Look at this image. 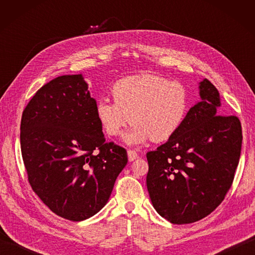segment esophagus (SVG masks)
Masks as SVG:
<instances>
[{
	"instance_id": "obj_1",
	"label": "esophagus",
	"mask_w": 255,
	"mask_h": 255,
	"mask_svg": "<svg viewBox=\"0 0 255 255\" xmlns=\"http://www.w3.org/2000/svg\"><path fill=\"white\" fill-rule=\"evenodd\" d=\"M127 153H128V159L130 162L133 161V160H136L138 158V153L134 150H128Z\"/></svg>"
}]
</instances>
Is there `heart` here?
Returning <instances> with one entry per match:
<instances>
[{"label":"heart","mask_w":255,"mask_h":255,"mask_svg":"<svg viewBox=\"0 0 255 255\" xmlns=\"http://www.w3.org/2000/svg\"><path fill=\"white\" fill-rule=\"evenodd\" d=\"M114 101L103 97L95 113L108 136L115 137L130 122L125 141L137 144L152 139L160 142L172 138L181 128L189 111L188 91L180 82L154 74L118 80L113 85Z\"/></svg>","instance_id":"obj_1"}]
</instances>
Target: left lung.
I'll list each match as a JSON object with an SVG mask.
<instances>
[{"instance_id": "left-lung-1", "label": "left lung", "mask_w": 255, "mask_h": 255, "mask_svg": "<svg viewBox=\"0 0 255 255\" xmlns=\"http://www.w3.org/2000/svg\"><path fill=\"white\" fill-rule=\"evenodd\" d=\"M202 102L188 111L178 131L149 151L147 187L154 209L174 225L192 224L225 199L241 154L239 118L221 115L219 92L199 83Z\"/></svg>"}]
</instances>
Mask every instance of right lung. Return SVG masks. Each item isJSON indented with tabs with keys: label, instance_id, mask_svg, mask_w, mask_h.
I'll use <instances>...</instances> for the list:
<instances>
[{
	"label": "right lung",
	"instance_id": "1",
	"mask_svg": "<svg viewBox=\"0 0 255 255\" xmlns=\"http://www.w3.org/2000/svg\"><path fill=\"white\" fill-rule=\"evenodd\" d=\"M82 75H61L38 90L20 121V150L28 182L56 215L88 219L104 207L128 162L107 142Z\"/></svg>",
	"mask_w": 255,
	"mask_h": 255
}]
</instances>
